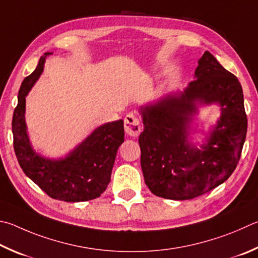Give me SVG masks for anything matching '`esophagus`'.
<instances>
[{"instance_id":"esophagus-1","label":"esophagus","mask_w":258,"mask_h":258,"mask_svg":"<svg viewBox=\"0 0 258 258\" xmlns=\"http://www.w3.org/2000/svg\"><path fill=\"white\" fill-rule=\"evenodd\" d=\"M124 127L126 134L133 138H137L140 132H141V124H140V120L138 117L134 116L133 114H128L125 116Z\"/></svg>"}]
</instances>
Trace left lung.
<instances>
[{
	"label": "left lung",
	"instance_id": "left-lung-1",
	"mask_svg": "<svg viewBox=\"0 0 258 258\" xmlns=\"http://www.w3.org/2000/svg\"><path fill=\"white\" fill-rule=\"evenodd\" d=\"M194 78L180 95L141 107V167L145 184L159 198L182 201L208 193L231 176L241 156L247 115L240 82L210 51L199 59ZM198 101L222 107L201 149L186 138Z\"/></svg>",
	"mask_w": 258,
	"mask_h": 258
}]
</instances>
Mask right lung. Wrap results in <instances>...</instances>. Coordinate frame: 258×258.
<instances>
[{
	"instance_id": "add662e5",
	"label": "right lung",
	"mask_w": 258,
	"mask_h": 258,
	"mask_svg": "<svg viewBox=\"0 0 258 258\" xmlns=\"http://www.w3.org/2000/svg\"><path fill=\"white\" fill-rule=\"evenodd\" d=\"M49 54L40 57L35 71L21 83L12 118L13 148L23 172L51 199L90 201L99 198L109 184L117 150L124 142V121L99 126L63 159L50 160L36 153L27 134L26 96L40 77L45 57Z\"/></svg>"
}]
</instances>
